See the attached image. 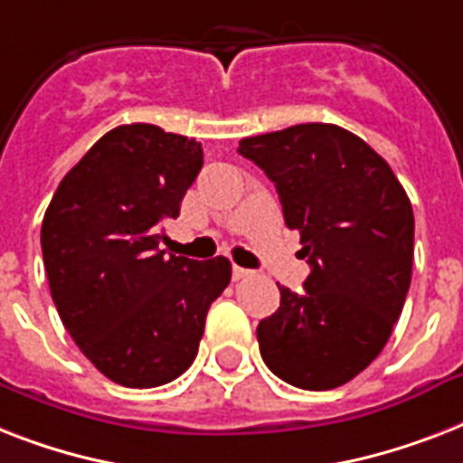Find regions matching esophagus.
I'll return each mask as SVG.
<instances>
[{"mask_svg":"<svg viewBox=\"0 0 463 463\" xmlns=\"http://www.w3.org/2000/svg\"><path fill=\"white\" fill-rule=\"evenodd\" d=\"M252 274L250 269H242V267H232V281H242L247 276Z\"/></svg>","mask_w":463,"mask_h":463,"instance_id":"1","label":"esophagus"}]
</instances>
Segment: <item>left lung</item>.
<instances>
[{
    "label": "left lung",
    "instance_id": "8db88e82",
    "mask_svg": "<svg viewBox=\"0 0 463 463\" xmlns=\"http://www.w3.org/2000/svg\"><path fill=\"white\" fill-rule=\"evenodd\" d=\"M238 154L276 184L309 264L303 293L279 286L281 307L257 326L261 358L293 387H341L380 355L406 303L409 196L387 160L336 125L250 137Z\"/></svg>",
    "mask_w": 463,
    "mask_h": 463
}]
</instances>
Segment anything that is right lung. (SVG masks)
<instances>
[{"mask_svg": "<svg viewBox=\"0 0 463 463\" xmlns=\"http://www.w3.org/2000/svg\"><path fill=\"white\" fill-rule=\"evenodd\" d=\"M203 165L202 144L156 125H122L90 146L47 206L40 231L54 307L81 353L122 387H160L196 358L211 303L231 283L225 257L160 250Z\"/></svg>", "mask_w": 463, "mask_h": 463, "instance_id": "add662e5", "label": "right lung"}]
</instances>
